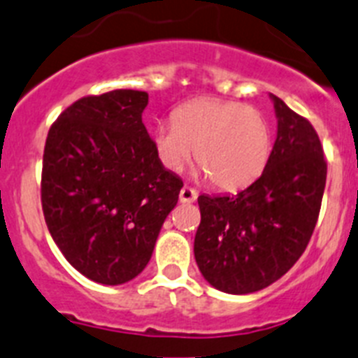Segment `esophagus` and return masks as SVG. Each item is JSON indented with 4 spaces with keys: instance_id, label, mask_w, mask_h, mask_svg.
I'll use <instances>...</instances> for the list:
<instances>
[{
    "instance_id": "esophagus-1",
    "label": "esophagus",
    "mask_w": 358,
    "mask_h": 358,
    "mask_svg": "<svg viewBox=\"0 0 358 358\" xmlns=\"http://www.w3.org/2000/svg\"><path fill=\"white\" fill-rule=\"evenodd\" d=\"M198 198V192L191 187H182L180 191V201L182 203H192V201H196Z\"/></svg>"
}]
</instances>
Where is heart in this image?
<instances>
[{"instance_id": "heart-1", "label": "heart", "mask_w": 358, "mask_h": 358, "mask_svg": "<svg viewBox=\"0 0 358 358\" xmlns=\"http://www.w3.org/2000/svg\"><path fill=\"white\" fill-rule=\"evenodd\" d=\"M153 145L166 169L180 173L194 153L217 189L239 191L263 175L272 131L265 115L243 102L196 99L175 111V124L157 126Z\"/></svg>"}]
</instances>
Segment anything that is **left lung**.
Returning <instances> with one entry per match:
<instances>
[{"instance_id":"8db88e82","label":"left lung","mask_w":358,"mask_h":358,"mask_svg":"<svg viewBox=\"0 0 358 358\" xmlns=\"http://www.w3.org/2000/svg\"><path fill=\"white\" fill-rule=\"evenodd\" d=\"M278 136L263 175L238 194H201L194 257L217 290L243 295L282 278L303 256L326 185L321 141L306 119L270 93Z\"/></svg>"}]
</instances>
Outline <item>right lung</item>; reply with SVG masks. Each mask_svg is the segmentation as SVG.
I'll list each match as a JSON object with an SVG mask.
<instances>
[{
	"label": "right lung",
	"mask_w": 358,
	"mask_h": 358,
	"mask_svg": "<svg viewBox=\"0 0 358 358\" xmlns=\"http://www.w3.org/2000/svg\"><path fill=\"white\" fill-rule=\"evenodd\" d=\"M148 101L138 90L79 99L46 136L41 201L50 234L73 268L110 287L145 268L183 187L142 122Z\"/></svg>",
	"instance_id": "add662e5"
}]
</instances>
